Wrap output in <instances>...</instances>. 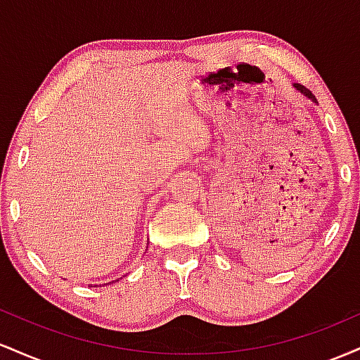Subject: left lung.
<instances>
[{
    "mask_svg": "<svg viewBox=\"0 0 360 360\" xmlns=\"http://www.w3.org/2000/svg\"><path fill=\"white\" fill-rule=\"evenodd\" d=\"M295 88H296V89H298V91H300V93H303V94H304V96H307V98H309V100H313V101H315V103H316V100H315V96H313V94H311V91H309L308 88H304V86H301V84H295Z\"/></svg>",
    "mask_w": 360,
    "mask_h": 360,
    "instance_id": "obj_1",
    "label": "left lung"
}]
</instances>
